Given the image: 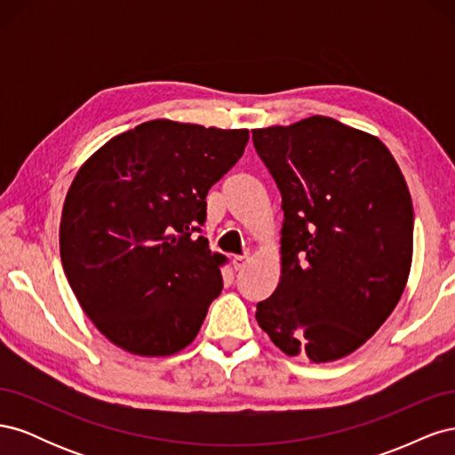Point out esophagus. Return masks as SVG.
<instances>
[{
  "instance_id": "esophagus-1",
  "label": "esophagus",
  "mask_w": 455,
  "mask_h": 455,
  "mask_svg": "<svg viewBox=\"0 0 455 455\" xmlns=\"http://www.w3.org/2000/svg\"><path fill=\"white\" fill-rule=\"evenodd\" d=\"M246 264H249V256H235L233 258V267L243 269Z\"/></svg>"
}]
</instances>
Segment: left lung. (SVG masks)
<instances>
[{
  "instance_id": "left-lung-1",
  "label": "left lung",
  "mask_w": 455,
  "mask_h": 455,
  "mask_svg": "<svg viewBox=\"0 0 455 455\" xmlns=\"http://www.w3.org/2000/svg\"><path fill=\"white\" fill-rule=\"evenodd\" d=\"M281 191V279L256 321L284 355H351L401 299L414 252L404 176L378 136L311 116L252 131Z\"/></svg>"
}]
</instances>
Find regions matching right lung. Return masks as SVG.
I'll return each mask as SVG.
<instances>
[{
	"label": "right lung",
	"mask_w": 455,
	"mask_h": 455,
	"mask_svg": "<svg viewBox=\"0 0 455 455\" xmlns=\"http://www.w3.org/2000/svg\"><path fill=\"white\" fill-rule=\"evenodd\" d=\"M249 129L154 119L81 164L60 220V259L81 309L119 349L169 356L199 334L228 258L194 235L206 194Z\"/></svg>",
	"instance_id": "right-lung-1"
}]
</instances>
